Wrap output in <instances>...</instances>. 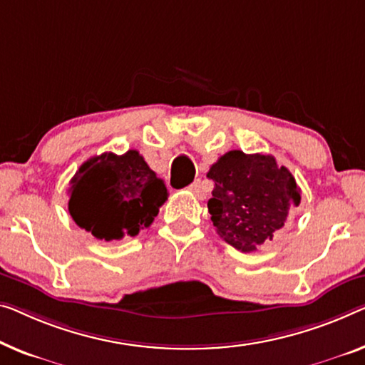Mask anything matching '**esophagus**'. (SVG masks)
<instances>
[{
    "label": "esophagus",
    "mask_w": 365,
    "mask_h": 365,
    "mask_svg": "<svg viewBox=\"0 0 365 365\" xmlns=\"http://www.w3.org/2000/svg\"><path fill=\"white\" fill-rule=\"evenodd\" d=\"M188 190L195 195V197H198L200 200H203V198L206 197V195H205V188H203V182H201L200 178H198V180H195L192 185H190Z\"/></svg>",
    "instance_id": "esophagus-1"
}]
</instances>
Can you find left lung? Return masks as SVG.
<instances>
[{"label": "left lung", "mask_w": 365, "mask_h": 365, "mask_svg": "<svg viewBox=\"0 0 365 365\" xmlns=\"http://www.w3.org/2000/svg\"><path fill=\"white\" fill-rule=\"evenodd\" d=\"M206 177L215 182L208 211L216 232L241 252H254L272 241L302 200L295 178L272 155L230 150Z\"/></svg>", "instance_id": "8db88e82"}]
</instances>
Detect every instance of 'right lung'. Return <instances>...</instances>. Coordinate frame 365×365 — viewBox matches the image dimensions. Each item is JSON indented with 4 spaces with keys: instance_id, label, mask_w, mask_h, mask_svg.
Returning a JSON list of instances; mask_svg holds the SVG:
<instances>
[{
    "instance_id": "obj_1",
    "label": "right lung",
    "mask_w": 365,
    "mask_h": 365,
    "mask_svg": "<svg viewBox=\"0 0 365 365\" xmlns=\"http://www.w3.org/2000/svg\"><path fill=\"white\" fill-rule=\"evenodd\" d=\"M68 195L70 216L100 241L138 236L168 197L164 180L134 149L91 157L70 180Z\"/></svg>"
}]
</instances>
